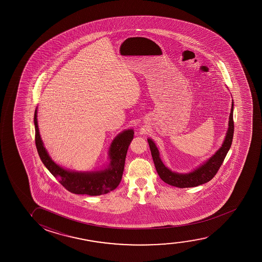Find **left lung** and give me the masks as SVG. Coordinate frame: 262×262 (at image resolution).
I'll use <instances>...</instances> for the list:
<instances>
[{"mask_svg":"<svg viewBox=\"0 0 262 262\" xmlns=\"http://www.w3.org/2000/svg\"><path fill=\"white\" fill-rule=\"evenodd\" d=\"M233 102L232 103V108L230 113L229 122H228V129L226 132V138L222 144V147L213 155L208 160L200 165L198 168L195 169L193 172L189 173H179V172H172L170 169L167 168L164 163L162 162L159 151L158 147L154 143V141L151 139H147V142L149 145L151 155L153 158L155 166L157 169L158 176L165 183H168L172 186L178 187V188H190V187H196L208 183L213 177L216 174L220 166L226 158V154L228 153L233 136Z\"/></svg>","mask_w":262,"mask_h":262,"instance_id":"left-lung-1","label":"left lung"}]
</instances>
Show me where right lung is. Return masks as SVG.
Masks as SVG:
<instances>
[{
    "label": "right lung",
    "instance_id": "add662e5",
    "mask_svg": "<svg viewBox=\"0 0 262 262\" xmlns=\"http://www.w3.org/2000/svg\"><path fill=\"white\" fill-rule=\"evenodd\" d=\"M36 117L37 107L34 115V123L36 129L35 140L38 155L43 165L54 177L59 179V182L66 190L72 193L98 196L116 189L121 183L127 150L133 140L134 132L133 129L119 133L113 140L108 153L110 164L106 168L95 172H77L63 168L52 160L46 147H43Z\"/></svg>",
    "mask_w": 262,
    "mask_h": 262
}]
</instances>
